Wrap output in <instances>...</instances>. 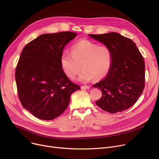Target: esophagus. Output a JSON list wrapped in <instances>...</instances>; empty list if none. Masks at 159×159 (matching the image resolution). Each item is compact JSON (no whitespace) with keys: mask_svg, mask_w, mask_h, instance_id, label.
<instances>
[{"mask_svg":"<svg viewBox=\"0 0 159 159\" xmlns=\"http://www.w3.org/2000/svg\"><path fill=\"white\" fill-rule=\"evenodd\" d=\"M90 87L89 86H81V89H89Z\"/></svg>","mask_w":159,"mask_h":159,"instance_id":"obj_1","label":"esophagus"}]
</instances>
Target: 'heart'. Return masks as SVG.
I'll return each mask as SVG.
<instances>
[{
	"mask_svg": "<svg viewBox=\"0 0 159 159\" xmlns=\"http://www.w3.org/2000/svg\"><path fill=\"white\" fill-rule=\"evenodd\" d=\"M111 62L112 55L109 48L86 40L73 45L71 54L64 52L60 58L64 73L71 79L75 77L82 68L83 71L78 80L85 82L105 77L110 71Z\"/></svg>",
	"mask_w": 159,
	"mask_h": 159,
	"instance_id": "obj_1",
	"label": "heart"
}]
</instances>
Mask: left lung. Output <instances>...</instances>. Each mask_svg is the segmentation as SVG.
Segmentation results:
<instances>
[{
	"instance_id": "8db88e82",
	"label": "left lung",
	"mask_w": 159,
	"mask_h": 159,
	"mask_svg": "<svg viewBox=\"0 0 159 159\" xmlns=\"http://www.w3.org/2000/svg\"><path fill=\"white\" fill-rule=\"evenodd\" d=\"M110 48L111 68L106 77L93 86L101 89L102 97L96 104L105 111L116 113L131 107L143 92L145 63L135 43L119 33L88 35Z\"/></svg>"
}]
</instances>
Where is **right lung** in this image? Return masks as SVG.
Masks as SVG:
<instances>
[{
	"label": "right lung",
	"instance_id": "1",
	"mask_svg": "<svg viewBox=\"0 0 159 159\" xmlns=\"http://www.w3.org/2000/svg\"><path fill=\"white\" fill-rule=\"evenodd\" d=\"M77 36L64 31L46 33L25 46L15 70V80L22 106L45 120L60 116L71 94L80 89L64 73L60 62L65 46Z\"/></svg>",
	"mask_w": 159,
	"mask_h": 159
}]
</instances>
